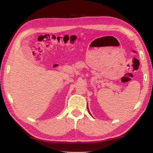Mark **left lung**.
Returning a JSON list of instances; mask_svg holds the SVG:
<instances>
[{
    "mask_svg": "<svg viewBox=\"0 0 153 153\" xmlns=\"http://www.w3.org/2000/svg\"><path fill=\"white\" fill-rule=\"evenodd\" d=\"M88 112H89V113H90V111H89V110H88Z\"/></svg>",
    "mask_w": 153,
    "mask_h": 153,
    "instance_id": "8db88e82",
    "label": "left lung"
}]
</instances>
